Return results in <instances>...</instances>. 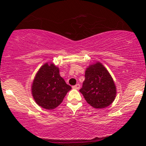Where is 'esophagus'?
Segmentation results:
<instances>
[{
    "instance_id": "34e87169",
    "label": "esophagus",
    "mask_w": 146,
    "mask_h": 146,
    "mask_svg": "<svg viewBox=\"0 0 146 146\" xmlns=\"http://www.w3.org/2000/svg\"><path fill=\"white\" fill-rule=\"evenodd\" d=\"M73 88H74V89H80V85L79 84H77L76 85H75V86H73Z\"/></svg>"
}]
</instances>
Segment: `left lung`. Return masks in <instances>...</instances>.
<instances>
[{"label": "left lung", "mask_w": 146, "mask_h": 146, "mask_svg": "<svg viewBox=\"0 0 146 146\" xmlns=\"http://www.w3.org/2000/svg\"><path fill=\"white\" fill-rule=\"evenodd\" d=\"M87 103L95 108L111 104L117 94L111 75L100 62L90 65L85 71V80L80 90Z\"/></svg>", "instance_id": "obj_1"}]
</instances>
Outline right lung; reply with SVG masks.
<instances>
[{
    "label": "right lung",
    "mask_w": 146,
    "mask_h": 146,
    "mask_svg": "<svg viewBox=\"0 0 146 146\" xmlns=\"http://www.w3.org/2000/svg\"><path fill=\"white\" fill-rule=\"evenodd\" d=\"M71 89L60 75L59 68L53 63L42 66L33 80L31 92L36 104L47 110L54 109Z\"/></svg>",
    "instance_id": "add662e5"
}]
</instances>
